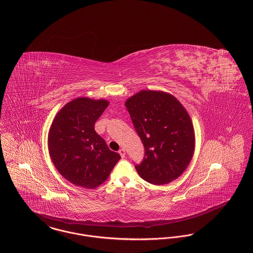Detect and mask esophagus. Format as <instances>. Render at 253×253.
I'll list each match as a JSON object with an SVG mask.
<instances>
[{
  "label": "esophagus",
  "instance_id": "34e87169",
  "mask_svg": "<svg viewBox=\"0 0 253 253\" xmlns=\"http://www.w3.org/2000/svg\"><path fill=\"white\" fill-rule=\"evenodd\" d=\"M119 154H120L122 158H125V156H126V149L125 148H121L120 150H119Z\"/></svg>",
  "mask_w": 253,
  "mask_h": 253
}]
</instances>
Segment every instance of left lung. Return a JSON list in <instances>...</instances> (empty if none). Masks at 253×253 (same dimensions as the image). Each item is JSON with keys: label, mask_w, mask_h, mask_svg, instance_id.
Segmentation results:
<instances>
[{"label": "left lung", "mask_w": 253, "mask_h": 253, "mask_svg": "<svg viewBox=\"0 0 253 253\" xmlns=\"http://www.w3.org/2000/svg\"><path fill=\"white\" fill-rule=\"evenodd\" d=\"M135 130L145 146V157L135 169L142 179L166 185L186 170L195 148L191 119L171 94L141 90L126 103Z\"/></svg>", "instance_id": "8db88e82"}]
</instances>
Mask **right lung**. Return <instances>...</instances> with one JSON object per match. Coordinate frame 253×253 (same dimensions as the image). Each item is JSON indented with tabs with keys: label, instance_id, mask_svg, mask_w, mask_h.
Masks as SVG:
<instances>
[{
	"label": "right lung",
	"instance_id": "right-lung-1",
	"mask_svg": "<svg viewBox=\"0 0 253 253\" xmlns=\"http://www.w3.org/2000/svg\"><path fill=\"white\" fill-rule=\"evenodd\" d=\"M109 103L79 97L54 117L48 132V151L55 168L70 183L84 188L102 185L121 156L94 129Z\"/></svg>",
	"mask_w": 253,
	"mask_h": 253
}]
</instances>
